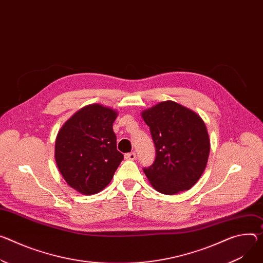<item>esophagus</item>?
Masks as SVG:
<instances>
[{"instance_id":"1","label":"esophagus","mask_w":263,"mask_h":263,"mask_svg":"<svg viewBox=\"0 0 263 263\" xmlns=\"http://www.w3.org/2000/svg\"><path fill=\"white\" fill-rule=\"evenodd\" d=\"M125 158L127 160H134L136 158V154L134 152H131V153H127L125 154Z\"/></svg>"}]
</instances>
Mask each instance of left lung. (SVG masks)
I'll return each instance as SVG.
<instances>
[{"instance_id": "1", "label": "left lung", "mask_w": 263, "mask_h": 263, "mask_svg": "<svg viewBox=\"0 0 263 263\" xmlns=\"http://www.w3.org/2000/svg\"><path fill=\"white\" fill-rule=\"evenodd\" d=\"M155 145V160L144 172L159 193L174 195L192 187L202 175L210 154L204 122L193 110L173 101L141 112Z\"/></svg>"}]
</instances>
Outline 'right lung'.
I'll use <instances>...</instances> for the list:
<instances>
[{"label":"right lung","instance_id":"obj_1","mask_svg":"<svg viewBox=\"0 0 263 263\" xmlns=\"http://www.w3.org/2000/svg\"><path fill=\"white\" fill-rule=\"evenodd\" d=\"M117 112L100 104L80 109L55 139V162L65 181L85 195L97 194L111 181L124 155L116 149L113 123Z\"/></svg>","mask_w":263,"mask_h":263}]
</instances>
